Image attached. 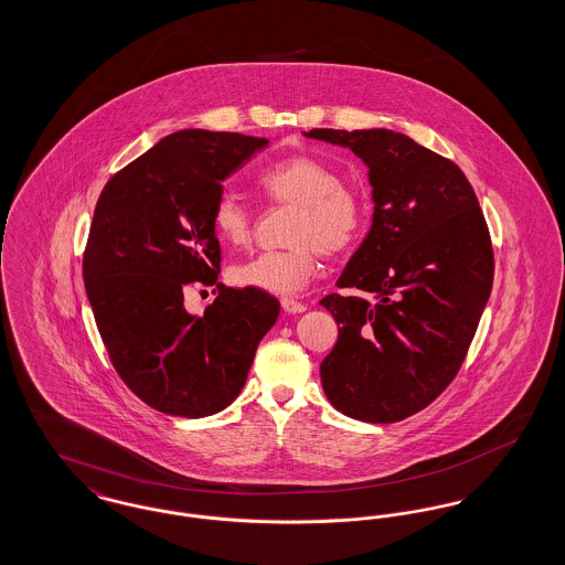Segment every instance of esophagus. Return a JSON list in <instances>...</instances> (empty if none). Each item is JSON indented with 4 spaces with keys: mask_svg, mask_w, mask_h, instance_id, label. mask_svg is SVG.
Wrapping results in <instances>:
<instances>
[{
    "mask_svg": "<svg viewBox=\"0 0 565 565\" xmlns=\"http://www.w3.org/2000/svg\"><path fill=\"white\" fill-rule=\"evenodd\" d=\"M281 307H284V311L286 313H302V311H307V305H302L300 300H296V298H281Z\"/></svg>",
    "mask_w": 565,
    "mask_h": 565,
    "instance_id": "34e87169",
    "label": "esophagus"
}]
</instances>
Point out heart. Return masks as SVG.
I'll use <instances>...</instances> for the list:
<instances>
[{
	"label": "heart",
	"mask_w": 565,
	"mask_h": 565,
	"mask_svg": "<svg viewBox=\"0 0 565 565\" xmlns=\"http://www.w3.org/2000/svg\"><path fill=\"white\" fill-rule=\"evenodd\" d=\"M256 186L281 205H295L286 249H267L231 269L235 286L270 295H295L318 270L320 252L337 256L350 249L364 231L366 205L358 190L341 182L337 169L311 154H292L270 162ZM215 235L228 245L252 237L254 217L233 192H222L212 210Z\"/></svg>",
	"instance_id": "1"
}]
</instances>
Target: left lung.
Wrapping results in <instances>:
<instances>
[{
    "label": "left lung",
    "instance_id": "8db88e82",
    "mask_svg": "<svg viewBox=\"0 0 565 565\" xmlns=\"http://www.w3.org/2000/svg\"><path fill=\"white\" fill-rule=\"evenodd\" d=\"M362 159L373 224L323 296L339 339L320 366L330 404L369 424H394L454 381L493 284L479 199L456 162L390 129H311Z\"/></svg>",
    "mask_w": 565,
    "mask_h": 565
}]
</instances>
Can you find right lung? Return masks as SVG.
Returning a JSON list of instances; mask_svg holds the SVG:
<instances>
[{
    "mask_svg": "<svg viewBox=\"0 0 565 565\" xmlns=\"http://www.w3.org/2000/svg\"><path fill=\"white\" fill-rule=\"evenodd\" d=\"M269 139L184 129L120 169L102 192L82 275L93 316L120 379L137 398L180 417L233 403L279 300L217 284L212 226L222 182ZM192 282L215 285L203 317L189 315Z\"/></svg>",
    "mask_w": 565,
    "mask_h": 565,
    "instance_id": "right-lung-1",
    "label": "right lung"
}]
</instances>
